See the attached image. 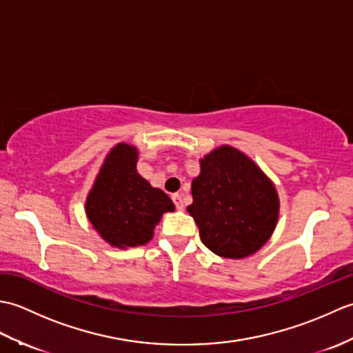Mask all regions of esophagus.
<instances>
[{
	"label": "esophagus",
	"instance_id": "esophagus-1",
	"mask_svg": "<svg viewBox=\"0 0 353 353\" xmlns=\"http://www.w3.org/2000/svg\"><path fill=\"white\" fill-rule=\"evenodd\" d=\"M171 200H172V203H174V206L179 209V211H182V209H183V197L181 196V194H172Z\"/></svg>",
	"mask_w": 353,
	"mask_h": 353
}]
</instances>
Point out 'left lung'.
<instances>
[{
  "instance_id": "8db88e82",
  "label": "left lung",
  "mask_w": 353,
  "mask_h": 353,
  "mask_svg": "<svg viewBox=\"0 0 353 353\" xmlns=\"http://www.w3.org/2000/svg\"><path fill=\"white\" fill-rule=\"evenodd\" d=\"M192 181L190 215L209 250L239 259L259 250L272 236L279 199L273 183L249 157L223 145L200 161Z\"/></svg>"
}]
</instances>
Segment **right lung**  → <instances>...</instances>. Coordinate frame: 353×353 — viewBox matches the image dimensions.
Segmentation results:
<instances>
[{"label":"right lung","mask_w":353,"mask_h":353,"mask_svg":"<svg viewBox=\"0 0 353 353\" xmlns=\"http://www.w3.org/2000/svg\"><path fill=\"white\" fill-rule=\"evenodd\" d=\"M137 161V148L118 144L106 157L86 200L92 226L121 249L148 243L162 214L174 211L167 194L138 174Z\"/></svg>","instance_id":"1"}]
</instances>
